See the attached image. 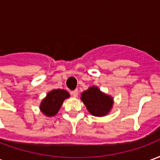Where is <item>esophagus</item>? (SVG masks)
Returning <instances> with one entry per match:
<instances>
[{"label": "esophagus", "instance_id": "obj_1", "mask_svg": "<svg viewBox=\"0 0 160 160\" xmlns=\"http://www.w3.org/2000/svg\"><path fill=\"white\" fill-rule=\"evenodd\" d=\"M78 93H79V92H78L77 89H75V90H73L71 92V94L73 95V97H77V96H78Z\"/></svg>", "mask_w": 160, "mask_h": 160}]
</instances>
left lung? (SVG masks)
I'll use <instances>...</instances> for the list:
<instances>
[{"mask_svg": "<svg viewBox=\"0 0 160 160\" xmlns=\"http://www.w3.org/2000/svg\"><path fill=\"white\" fill-rule=\"evenodd\" d=\"M112 98L103 93L96 87H90L81 94V100L92 116L103 117L107 114L112 107Z\"/></svg>", "mask_w": 160, "mask_h": 160, "instance_id": "8db88e82", "label": "left lung"}]
</instances>
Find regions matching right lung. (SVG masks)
<instances>
[{"label": "right lung", "mask_w": 160, "mask_h": 160, "mask_svg": "<svg viewBox=\"0 0 160 160\" xmlns=\"http://www.w3.org/2000/svg\"><path fill=\"white\" fill-rule=\"evenodd\" d=\"M69 98V93L62 89H56L49 92L42 101L40 109L44 115L53 117L58 112L64 99Z\"/></svg>", "instance_id": "add662e5"}]
</instances>
